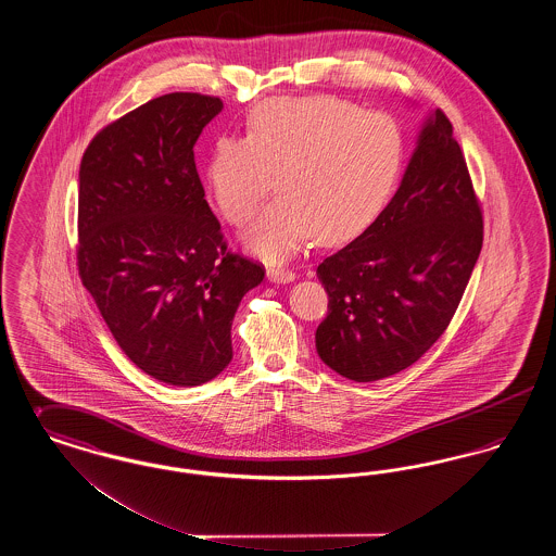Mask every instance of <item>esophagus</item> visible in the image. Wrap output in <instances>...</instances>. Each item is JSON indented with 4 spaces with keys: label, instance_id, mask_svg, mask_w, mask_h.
I'll list each match as a JSON object with an SVG mask.
<instances>
[{
    "label": "esophagus",
    "instance_id": "esophagus-1",
    "mask_svg": "<svg viewBox=\"0 0 556 556\" xmlns=\"http://www.w3.org/2000/svg\"><path fill=\"white\" fill-rule=\"evenodd\" d=\"M266 277H268L270 283H290L295 279V275L288 268H268Z\"/></svg>",
    "mask_w": 556,
    "mask_h": 556
}]
</instances>
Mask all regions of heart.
I'll return each mask as SVG.
<instances>
[{
    "label": "heart",
    "instance_id": "b5f03b06",
    "mask_svg": "<svg viewBox=\"0 0 556 556\" xmlns=\"http://www.w3.org/2000/svg\"><path fill=\"white\" fill-rule=\"evenodd\" d=\"M404 162V139L381 112L336 98L266 100L248 135L218 137L206 186L231 225H245L265 198L245 243L265 261L291 256L306 239L338 243L363 231L388 204Z\"/></svg>",
    "mask_w": 556,
    "mask_h": 556
}]
</instances>
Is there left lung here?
Instances as JSON below:
<instances>
[{
    "mask_svg": "<svg viewBox=\"0 0 556 556\" xmlns=\"http://www.w3.org/2000/svg\"><path fill=\"white\" fill-rule=\"evenodd\" d=\"M483 220L446 114H427L392 202L317 268L329 295L317 352L345 379L377 381L440 340L476 268Z\"/></svg>",
    "mask_w": 556,
    "mask_h": 556,
    "instance_id": "left-lung-1",
    "label": "left lung"
}]
</instances>
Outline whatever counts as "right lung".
Listing matches in <instances>:
<instances>
[{"instance_id":"1","label":"right lung","mask_w":556,"mask_h":556,"mask_svg":"<svg viewBox=\"0 0 556 556\" xmlns=\"http://www.w3.org/2000/svg\"><path fill=\"white\" fill-rule=\"evenodd\" d=\"M223 102L166 93L98 132L79 168V275L116 344L168 386L233 358L231 325L265 266L227 252L193 146Z\"/></svg>"}]
</instances>
